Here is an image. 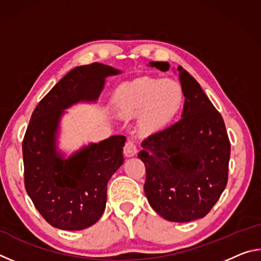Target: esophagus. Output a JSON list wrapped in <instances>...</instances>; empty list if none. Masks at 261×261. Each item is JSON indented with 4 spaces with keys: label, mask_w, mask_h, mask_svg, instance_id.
Instances as JSON below:
<instances>
[{
    "label": "esophagus",
    "mask_w": 261,
    "mask_h": 261,
    "mask_svg": "<svg viewBox=\"0 0 261 261\" xmlns=\"http://www.w3.org/2000/svg\"><path fill=\"white\" fill-rule=\"evenodd\" d=\"M137 153V146L135 144V141L132 139L126 140L125 146H124V154L126 156H134Z\"/></svg>",
    "instance_id": "1"
}]
</instances>
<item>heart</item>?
I'll use <instances>...</instances> for the list:
<instances>
[{"label": "heart", "instance_id": "1", "mask_svg": "<svg viewBox=\"0 0 261 261\" xmlns=\"http://www.w3.org/2000/svg\"><path fill=\"white\" fill-rule=\"evenodd\" d=\"M182 101V88L176 82L143 77L118 88L114 105L123 117L139 116L141 131L152 134L173 121Z\"/></svg>", "mask_w": 261, "mask_h": 261}]
</instances>
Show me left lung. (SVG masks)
Returning <instances> with one entry per match:
<instances>
[{
  "mask_svg": "<svg viewBox=\"0 0 261 261\" xmlns=\"http://www.w3.org/2000/svg\"><path fill=\"white\" fill-rule=\"evenodd\" d=\"M161 71L167 62H151ZM184 94L182 118L146 137L138 158L146 168L144 191L152 208L173 222L204 218L228 182L230 141L221 114L198 82L177 68Z\"/></svg>",
  "mask_w": 261,
  "mask_h": 261,
  "instance_id": "left-lung-1",
  "label": "left lung"
}]
</instances>
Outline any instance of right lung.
I'll return each instance as SVG.
<instances>
[{"label": "right lung", "instance_id": "add662e5", "mask_svg": "<svg viewBox=\"0 0 261 261\" xmlns=\"http://www.w3.org/2000/svg\"><path fill=\"white\" fill-rule=\"evenodd\" d=\"M118 72L101 63L74 68L43 96L31 116L23 139L25 189L53 227L82 230L93 226L106 208L108 180L124 161L125 137L92 144L68 160L56 153L55 139L63 109L78 101L96 100L105 78Z\"/></svg>", "mask_w": 261, "mask_h": 261}]
</instances>
